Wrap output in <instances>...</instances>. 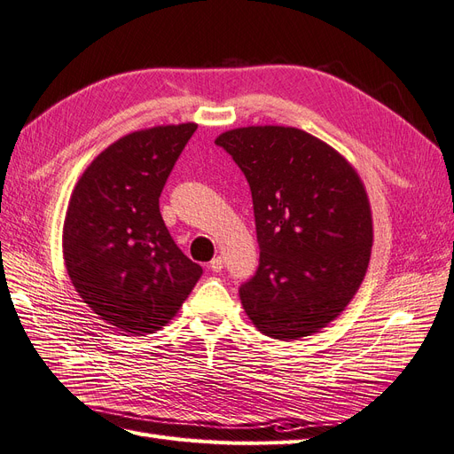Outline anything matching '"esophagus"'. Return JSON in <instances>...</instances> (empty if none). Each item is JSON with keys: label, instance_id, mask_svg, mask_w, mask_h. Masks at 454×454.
Here are the masks:
<instances>
[{"label": "esophagus", "instance_id": "obj_1", "mask_svg": "<svg viewBox=\"0 0 454 454\" xmlns=\"http://www.w3.org/2000/svg\"><path fill=\"white\" fill-rule=\"evenodd\" d=\"M208 269H210L212 272H220V270L223 269V259H222V257H214V259L210 261V264H208Z\"/></svg>", "mask_w": 454, "mask_h": 454}]
</instances>
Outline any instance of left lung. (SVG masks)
I'll return each mask as SVG.
<instances>
[{
    "label": "left lung",
    "instance_id": "obj_1",
    "mask_svg": "<svg viewBox=\"0 0 454 454\" xmlns=\"http://www.w3.org/2000/svg\"><path fill=\"white\" fill-rule=\"evenodd\" d=\"M254 199L261 249L240 287L264 336L319 333L351 302L368 270L373 222L364 184L343 155L302 129L249 126L222 133Z\"/></svg>",
    "mask_w": 454,
    "mask_h": 454
}]
</instances>
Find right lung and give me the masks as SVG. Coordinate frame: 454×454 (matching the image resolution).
<instances>
[{
    "label": "right lung",
    "mask_w": 454,
    "mask_h": 454,
    "mask_svg": "<svg viewBox=\"0 0 454 454\" xmlns=\"http://www.w3.org/2000/svg\"><path fill=\"white\" fill-rule=\"evenodd\" d=\"M197 123L118 138L78 178L64 222V261L78 296L118 331L145 336L173 319L202 269L170 237L160 195Z\"/></svg>",
    "instance_id": "obj_1"
}]
</instances>
